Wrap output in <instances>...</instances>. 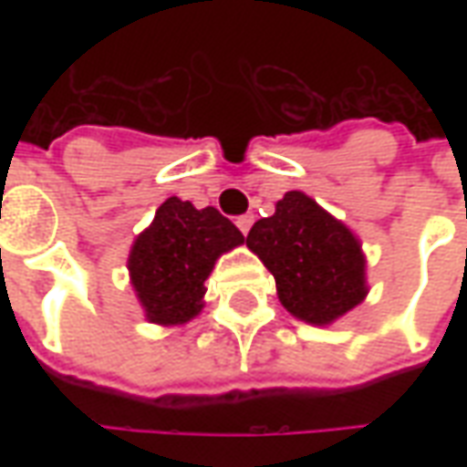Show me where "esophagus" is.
Returning a JSON list of instances; mask_svg holds the SVG:
<instances>
[{"label":"esophagus","mask_w":467,"mask_h":467,"mask_svg":"<svg viewBox=\"0 0 467 467\" xmlns=\"http://www.w3.org/2000/svg\"><path fill=\"white\" fill-rule=\"evenodd\" d=\"M234 223H237V227H240V233L247 234V233H250V227H253V223H254V214H240V217H237Z\"/></svg>","instance_id":"obj_1"}]
</instances>
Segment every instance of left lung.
<instances>
[{
    "label": "left lung",
    "instance_id": "left-lung-1",
    "mask_svg": "<svg viewBox=\"0 0 467 467\" xmlns=\"http://www.w3.org/2000/svg\"><path fill=\"white\" fill-rule=\"evenodd\" d=\"M247 247L273 273L287 313L330 325L368 295L360 240L305 192H287L247 234Z\"/></svg>",
    "mask_w": 467,
    "mask_h": 467
}]
</instances>
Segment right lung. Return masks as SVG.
<instances>
[{
    "label": "right lung",
    "mask_w": 467,
    "mask_h": 467,
    "mask_svg": "<svg viewBox=\"0 0 467 467\" xmlns=\"http://www.w3.org/2000/svg\"><path fill=\"white\" fill-rule=\"evenodd\" d=\"M243 233L214 207L170 197L130 250V280L144 317L157 325H184L202 310L204 280L217 257L243 244Z\"/></svg>",
    "instance_id": "1"
}]
</instances>
